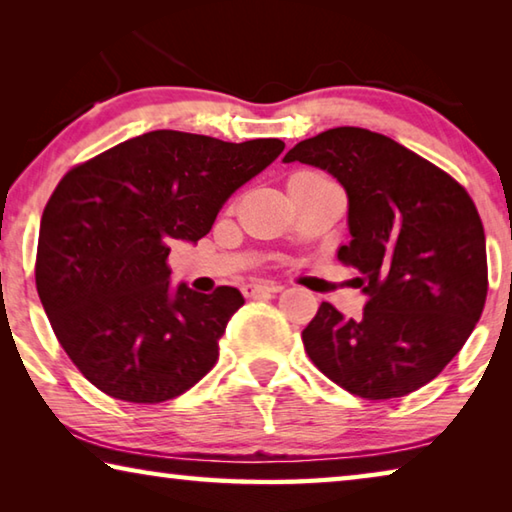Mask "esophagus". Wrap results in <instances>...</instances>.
<instances>
[{
    "instance_id": "1",
    "label": "esophagus",
    "mask_w": 512,
    "mask_h": 512,
    "mask_svg": "<svg viewBox=\"0 0 512 512\" xmlns=\"http://www.w3.org/2000/svg\"><path fill=\"white\" fill-rule=\"evenodd\" d=\"M277 291H282L280 284L264 282V280H253V282L241 284V293L248 298H257V296H264V293H277Z\"/></svg>"
}]
</instances>
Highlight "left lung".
I'll return each instance as SVG.
<instances>
[{
    "instance_id": "8db88e82",
    "label": "left lung",
    "mask_w": 512,
    "mask_h": 512,
    "mask_svg": "<svg viewBox=\"0 0 512 512\" xmlns=\"http://www.w3.org/2000/svg\"><path fill=\"white\" fill-rule=\"evenodd\" d=\"M284 162L327 171L348 194L350 244L366 296L361 318L329 302L302 329L316 368L368 400L404 397L440 375L479 323L488 293L485 235L470 194L436 164L366 128H329Z\"/></svg>"
}]
</instances>
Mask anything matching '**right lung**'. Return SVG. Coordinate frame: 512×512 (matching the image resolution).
<instances>
[{"label":"right lung","instance_id":"add662e5","mask_svg":"<svg viewBox=\"0 0 512 512\" xmlns=\"http://www.w3.org/2000/svg\"><path fill=\"white\" fill-rule=\"evenodd\" d=\"M284 151L151 131L65 173L42 212L36 287L67 357L110 397L158 404L219 359L235 287H171L173 239L196 244L225 201Z\"/></svg>","mask_w":512,"mask_h":512}]
</instances>
